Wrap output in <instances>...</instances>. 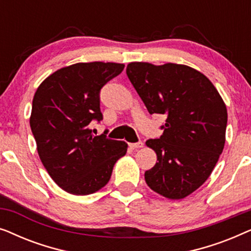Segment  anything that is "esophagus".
<instances>
[{"label": "esophagus", "mask_w": 251, "mask_h": 251, "mask_svg": "<svg viewBox=\"0 0 251 251\" xmlns=\"http://www.w3.org/2000/svg\"><path fill=\"white\" fill-rule=\"evenodd\" d=\"M129 146H130V149L136 150V149H140V147H143V146H144V144H143L142 142H138V143H131V144H129Z\"/></svg>", "instance_id": "esophagus-1"}]
</instances>
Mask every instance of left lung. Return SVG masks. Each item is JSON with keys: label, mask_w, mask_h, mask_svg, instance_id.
<instances>
[{"label": "left lung", "mask_w": 251, "mask_h": 251, "mask_svg": "<svg viewBox=\"0 0 251 251\" xmlns=\"http://www.w3.org/2000/svg\"><path fill=\"white\" fill-rule=\"evenodd\" d=\"M126 75L150 114L167 116L162 135L146 142L157 156L146 184L168 199L187 197L208 179L224 149L227 111L221 95L186 65L130 63Z\"/></svg>", "instance_id": "8db88e82"}]
</instances>
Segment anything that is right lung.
<instances>
[{"label": "right lung", "mask_w": 251, "mask_h": 251, "mask_svg": "<svg viewBox=\"0 0 251 251\" xmlns=\"http://www.w3.org/2000/svg\"><path fill=\"white\" fill-rule=\"evenodd\" d=\"M125 68L116 63H77L48 76L34 95L29 125L37 152L58 186L74 195L95 193L108 183L128 144L94 136L100 122L101 88Z\"/></svg>", "instance_id": "obj_1"}]
</instances>
